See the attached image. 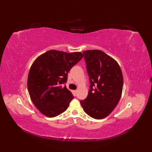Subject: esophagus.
<instances>
[{
  "label": "esophagus",
  "mask_w": 152,
  "mask_h": 152,
  "mask_svg": "<svg viewBox=\"0 0 152 152\" xmlns=\"http://www.w3.org/2000/svg\"><path fill=\"white\" fill-rule=\"evenodd\" d=\"M77 92H78V91H77V90H74V95H76V94H77Z\"/></svg>",
  "instance_id": "esophagus-1"
}]
</instances>
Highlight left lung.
Segmentation results:
<instances>
[{
    "mask_svg": "<svg viewBox=\"0 0 152 152\" xmlns=\"http://www.w3.org/2000/svg\"><path fill=\"white\" fill-rule=\"evenodd\" d=\"M83 53L91 89L80 103L90 117L103 119L111 114L121 96L124 77L121 68L117 61L101 50H87Z\"/></svg>",
    "mask_w": 152,
    "mask_h": 152,
    "instance_id": "8db88e82",
    "label": "left lung"
}]
</instances>
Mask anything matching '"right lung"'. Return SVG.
Masks as SVG:
<instances>
[{
  "label": "right lung",
  "instance_id": "1",
  "mask_svg": "<svg viewBox=\"0 0 152 152\" xmlns=\"http://www.w3.org/2000/svg\"><path fill=\"white\" fill-rule=\"evenodd\" d=\"M83 57L81 52L50 50L38 57L28 72L27 88L32 102L42 114L53 118L66 110L73 99L66 86L68 72Z\"/></svg>",
  "mask_w": 152,
  "mask_h": 152
}]
</instances>
